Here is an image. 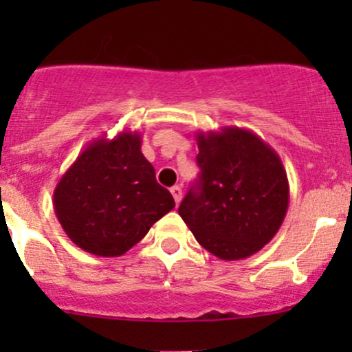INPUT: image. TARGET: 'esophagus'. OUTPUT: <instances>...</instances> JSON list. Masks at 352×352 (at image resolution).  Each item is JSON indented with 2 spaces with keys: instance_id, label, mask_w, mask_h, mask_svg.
Returning a JSON list of instances; mask_svg holds the SVG:
<instances>
[{
  "instance_id": "1",
  "label": "esophagus",
  "mask_w": 352,
  "mask_h": 352,
  "mask_svg": "<svg viewBox=\"0 0 352 352\" xmlns=\"http://www.w3.org/2000/svg\"><path fill=\"white\" fill-rule=\"evenodd\" d=\"M170 192H172V196H173V199H175L177 204H179V202L182 201V189H180L179 186H173L172 189H170Z\"/></svg>"
}]
</instances>
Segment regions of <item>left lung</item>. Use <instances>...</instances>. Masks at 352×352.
Wrapping results in <instances>:
<instances>
[{
  "mask_svg": "<svg viewBox=\"0 0 352 352\" xmlns=\"http://www.w3.org/2000/svg\"><path fill=\"white\" fill-rule=\"evenodd\" d=\"M199 182L179 214L208 252L221 261L257 254L281 228L289 184L279 155L242 127L196 133Z\"/></svg>",
  "mask_w": 352,
  "mask_h": 352,
  "instance_id": "left-lung-1",
  "label": "left lung"
}]
</instances>
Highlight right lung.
<instances>
[{
	"instance_id": "1",
	"label": "right lung",
	"mask_w": 352,
	"mask_h": 352,
	"mask_svg": "<svg viewBox=\"0 0 352 352\" xmlns=\"http://www.w3.org/2000/svg\"><path fill=\"white\" fill-rule=\"evenodd\" d=\"M54 212L69 240L100 257H119L175 208L141 153V134L91 141L54 189Z\"/></svg>"
}]
</instances>
